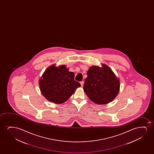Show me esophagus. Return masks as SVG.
Instances as JSON below:
<instances>
[{"mask_svg":"<svg viewBox=\"0 0 154 154\" xmlns=\"http://www.w3.org/2000/svg\"><path fill=\"white\" fill-rule=\"evenodd\" d=\"M80 83L82 87L83 86V85H84V82H82H82H80Z\"/></svg>","mask_w":154,"mask_h":154,"instance_id":"1","label":"esophagus"}]
</instances>
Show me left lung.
Wrapping results in <instances>:
<instances>
[{"instance_id":"left-lung-1","label":"left lung","mask_w":154,"mask_h":154,"mask_svg":"<svg viewBox=\"0 0 154 154\" xmlns=\"http://www.w3.org/2000/svg\"><path fill=\"white\" fill-rule=\"evenodd\" d=\"M93 66L89 68L85 80L84 91L91 100L105 105L113 100L120 89V81L110 68Z\"/></svg>"}]
</instances>
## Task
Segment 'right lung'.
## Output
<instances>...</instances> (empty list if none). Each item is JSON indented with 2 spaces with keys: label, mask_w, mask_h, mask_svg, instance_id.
Here are the masks:
<instances>
[{
  "label": "right lung",
  "mask_w": 154,
  "mask_h": 154,
  "mask_svg": "<svg viewBox=\"0 0 154 154\" xmlns=\"http://www.w3.org/2000/svg\"><path fill=\"white\" fill-rule=\"evenodd\" d=\"M74 78V72H69L65 65L57 67L54 64L47 68L39 79L40 91L49 101L63 103L81 86Z\"/></svg>",
  "instance_id": "obj_1"
}]
</instances>
